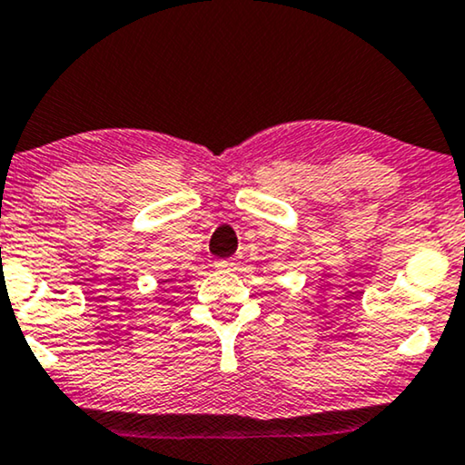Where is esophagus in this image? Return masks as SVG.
I'll use <instances>...</instances> for the list:
<instances>
[{
  "label": "esophagus",
  "instance_id": "1",
  "mask_svg": "<svg viewBox=\"0 0 465 465\" xmlns=\"http://www.w3.org/2000/svg\"><path fill=\"white\" fill-rule=\"evenodd\" d=\"M216 268L233 270V268H236V262H233V260H219V262H216Z\"/></svg>",
  "mask_w": 465,
  "mask_h": 465
}]
</instances>
